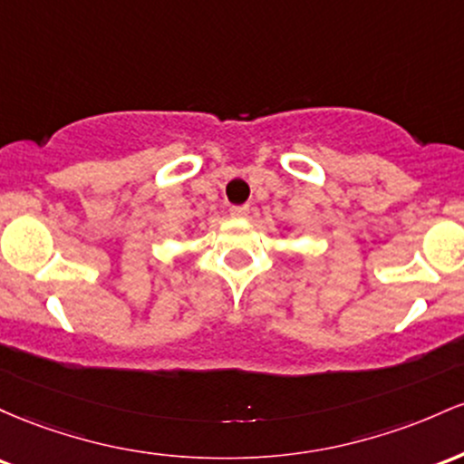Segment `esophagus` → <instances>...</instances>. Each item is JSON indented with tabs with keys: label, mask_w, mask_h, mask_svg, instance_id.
Segmentation results:
<instances>
[{
	"label": "esophagus",
	"mask_w": 464,
	"mask_h": 464,
	"mask_svg": "<svg viewBox=\"0 0 464 464\" xmlns=\"http://www.w3.org/2000/svg\"><path fill=\"white\" fill-rule=\"evenodd\" d=\"M230 215L234 218H246L249 215V206H234L230 208Z\"/></svg>",
	"instance_id": "34e87169"
}]
</instances>
